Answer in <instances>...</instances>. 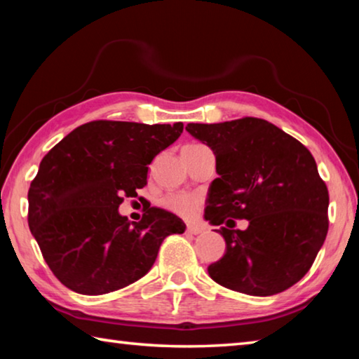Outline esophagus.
I'll use <instances>...</instances> for the list:
<instances>
[{
    "label": "esophagus",
    "mask_w": 359,
    "mask_h": 359,
    "mask_svg": "<svg viewBox=\"0 0 359 359\" xmlns=\"http://www.w3.org/2000/svg\"><path fill=\"white\" fill-rule=\"evenodd\" d=\"M187 233L188 234H201L203 233V228L201 226H198V224H187Z\"/></svg>",
    "instance_id": "34e87169"
}]
</instances>
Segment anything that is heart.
<instances>
[{
	"label": "heart",
	"mask_w": 359,
	"mask_h": 359,
	"mask_svg": "<svg viewBox=\"0 0 359 359\" xmlns=\"http://www.w3.org/2000/svg\"><path fill=\"white\" fill-rule=\"evenodd\" d=\"M163 208L182 218H194L201 209V199L191 193H172L163 199Z\"/></svg>",
	"instance_id": "obj_1"
}]
</instances>
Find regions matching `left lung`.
Listing matches in <instances>:
<instances>
[{
    "label": "left lung",
    "instance_id": "obj_1",
    "mask_svg": "<svg viewBox=\"0 0 359 359\" xmlns=\"http://www.w3.org/2000/svg\"><path fill=\"white\" fill-rule=\"evenodd\" d=\"M214 150L204 218L226 241L208 271L224 288L252 296L282 293L311 269L326 239L330 194L307 147L263 118L188 123ZM234 219L249 228L234 230Z\"/></svg>",
    "mask_w": 359,
    "mask_h": 359
}]
</instances>
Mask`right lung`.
<instances>
[{
	"label": "right lung",
	"mask_w": 359,
	"mask_h": 359,
	"mask_svg": "<svg viewBox=\"0 0 359 359\" xmlns=\"http://www.w3.org/2000/svg\"><path fill=\"white\" fill-rule=\"evenodd\" d=\"M184 125L95 120L63 137L42 158L28 190V224L47 266L81 294L98 296L144 277L161 242L185 224L149 208L141 222L118 214L123 196L147 185L149 165Z\"/></svg>",
	"instance_id": "obj_1"
}]
</instances>
